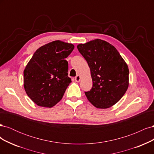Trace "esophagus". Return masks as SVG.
I'll use <instances>...</instances> for the list:
<instances>
[{"instance_id": "34e87169", "label": "esophagus", "mask_w": 154, "mask_h": 154, "mask_svg": "<svg viewBox=\"0 0 154 154\" xmlns=\"http://www.w3.org/2000/svg\"><path fill=\"white\" fill-rule=\"evenodd\" d=\"M81 80V76L80 75H77L76 77H75V81L76 82H79Z\"/></svg>"}]
</instances>
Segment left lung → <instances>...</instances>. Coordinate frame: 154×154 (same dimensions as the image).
<instances>
[{
    "mask_svg": "<svg viewBox=\"0 0 154 154\" xmlns=\"http://www.w3.org/2000/svg\"><path fill=\"white\" fill-rule=\"evenodd\" d=\"M77 48L91 70L92 87L87 98L97 109H108L122 99L129 85V69L114 46L95 39Z\"/></svg>",
    "mask_w": 154,
    "mask_h": 154,
    "instance_id": "1",
    "label": "left lung"
}]
</instances>
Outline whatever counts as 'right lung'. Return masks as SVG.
I'll list each match as a JSON object with an SVG mask.
<instances>
[{"instance_id": "1", "label": "right lung", "mask_w": 154, "mask_h": 154, "mask_svg": "<svg viewBox=\"0 0 154 154\" xmlns=\"http://www.w3.org/2000/svg\"><path fill=\"white\" fill-rule=\"evenodd\" d=\"M74 45L60 40L37 49L24 71V87L38 106L51 108L62 100L71 79L66 59Z\"/></svg>"}]
</instances>
